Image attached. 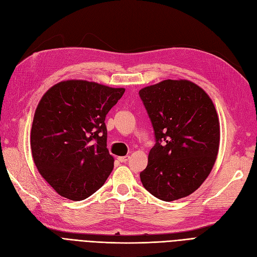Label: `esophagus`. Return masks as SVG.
I'll return each mask as SVG.
<instances>
[{"mask_svg":"<svg viewBox=\"0 0 257 257\" xmlns=\"http://www.w3.org/2000/svg\"><path fill=\"white\" fill-rule=\"evenodd\" d=\"M130 159V156H124V157H117V160L120 162H126Z\"/></svg>","mask_w":257,"mask_h":257,"instance_id":"esophagus-1","label":"esophagus"}]
</instances>
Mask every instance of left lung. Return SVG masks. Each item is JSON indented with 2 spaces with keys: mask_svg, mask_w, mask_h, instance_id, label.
<instances>
[{
  "mask_svg": "<svg viewBox=\"0 0 257 257\" xmlns=\"http://www.w3.org/2000/svg\"><path fill=\"white\" fill-rule=\"evenodd\" d=\"M140 96L157 140L141 173L144 187L168 202L191 195L210 175L219 149V119L211 97L185 79L146 86Z\"/></svg>",
  "mask_w": 257,
  "mask_h": 257,
  "instance_id": "8db88e82",
  "label": "left lung"
}]
</instances>
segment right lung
Returning a JSON list of instances; mask_svg holds the SVG:
<instances>
[{
	"label": "right lung",
	"mask_w": 257,
	"mask_h": 257,
	"mask_svg": "<svg viewBox=\"0 0 257 257\" xmlns=\"http://www.w3.org/2000/svg\"><path fill=\"white\" fill-rule=\"evenodd\" d=\"M125 92L85 80L48 88L33 116L30 145L39 173L59 196L84 200L105 184L114 159L106 114Z\"/></svg>",
	"instance_id": "add662e5"
}]
</instances>
